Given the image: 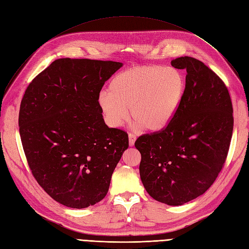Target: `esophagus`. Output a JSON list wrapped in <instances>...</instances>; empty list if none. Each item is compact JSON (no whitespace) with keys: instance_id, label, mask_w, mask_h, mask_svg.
<instances>
[{"instance_id":"34e87169","label":"esophagus","mask_w":249,"mask_h":249,"mask_svg":"<svg viewBox=\"0 0 249 249\" xmlns=\"http://www.w3.org/2000/svg\"><path fill=\"white\" fill-rule=\"evenodd\" d=\"M136 141V136L133 133H128V144L130 146H133Z\"/></svg>"}]
</instances>
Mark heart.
<instances>
[{
  "instance_id": "obj_1",
  "label": "heart",
  "mask_w": 249,
  "mask_h": 249,
  "mask_svg": "<svg viewBox=\"0 0 249 249\" xmlns=\"http://www.w3.org/2000/svg\"><path fill=\"white\" fill-rule=\"evenodd\" d=\"M184 92L185 77L176 68L140 66L115 75L98 103L110 126H121L130 108L137 128L160 132L172 123Z\"/></svg>"
}]
</instances>
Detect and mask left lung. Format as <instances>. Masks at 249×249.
Instances as JSON below:
<instances>
[{
    "label": "left lung",
    "mask_w": 249,
    "mask_h": 249,
    "mask_svg": "<svg viewBox=\"0 0 249 249\" xmlns=\"http://www.w3.org/2000/svg\"><path fill=\"white\" fill-rule=\"evenodd\" d=\"M186 70L185 92L166 128L140 136L141 181L151 198L179 206L203 195L226 161L234 117L229 90L201 61L181 56L171 62Z\"/></svg>",
    "instance_id": "1"
}]
</instances>
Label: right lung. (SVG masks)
<instances>
[{"label": "right lung", "instance_id": "add662e5", "mask_svg": "<svg viewBox=\"0 0 249 249\" xmlns=\"http://www.w3.org/2000/svg\"><path fill=\"white\" fill-rule=\"evenodd\" d=\"M122 63L58 58L29 84L18 125L32 173L51 198L82 209L108 193L128 147L127 134L108 127L98 98Z\"/></svg>", "mask_w": 249, "mask_h": 249}]
</instances>
